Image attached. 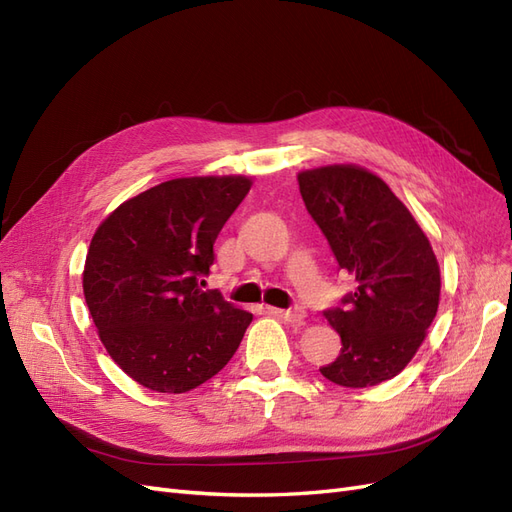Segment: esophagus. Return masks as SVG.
Here are the masks:
<instances>
[{
  "label": "esophagus",
  "mask_w": 512,
  "mask_h": 512,
  "mask_svg": "<svg viewBox=\"0 0 512 512\" xmlns=\"http://www.w3.org/2000/svg\"><path fill=\"white\" fill-rule=\"evenodd\" d=\"M275 314L284 318L290 324H301L305 320V309L303 307H288V309H275Z\"/></svg>",
  "instance_id": "1"
}]
</instances>
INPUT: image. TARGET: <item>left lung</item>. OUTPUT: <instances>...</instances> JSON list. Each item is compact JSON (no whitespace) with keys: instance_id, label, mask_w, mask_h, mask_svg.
<instances>
[{"instance_id":"left-lung-1","label":"left lung","mask_w":512,"mask_h":512,"mask_svg":"<svg viewBox=\"0 0 512 512\" xmlns=\"http://www.w3.org/2000/svg\"><path fill=\"white\" fill-rule=\"evenodd\" d=\"M303 203L327 237L354 290L324 318L342 337L320 374L350 389L395 378L436 318L440 267L406 205L359 166H322L299 175Z\"/></svg>"}]
</instances>
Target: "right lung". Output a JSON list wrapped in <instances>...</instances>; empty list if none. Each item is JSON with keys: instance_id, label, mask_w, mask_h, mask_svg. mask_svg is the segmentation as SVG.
Listing matches in <instances>:
<instances>
[{"instance_id": "right-lung-1", "label": "right lung", "mask_w": 512, "mask_h": 512, "mask_svg": "<svg viewBox=\"0 0 512 512\" xmlns=\"http://www.w3.org/2000/svg\"><path fill=\"white\" fill-rule=\"evenodd\" d=\"M245 177L164 181L117 207L91 239L83 292L111 359L138 384L185 393L237 352L252 314L200 290Z\"/></svg>"}]
</instances>
